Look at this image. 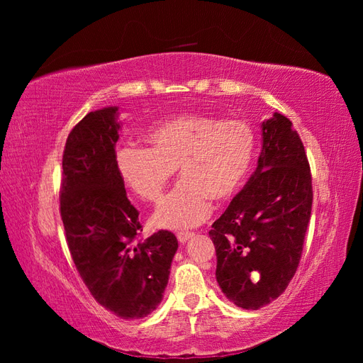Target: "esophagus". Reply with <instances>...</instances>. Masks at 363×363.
<instances>
[{
	"label": "esophagus",
	"instance_id": "34e87169",
	"mask_svg": "<svg viewBox=\"0 0 363 363\" xmlns=\"http://www.w3.org/2000/svg\"><path fill=\"white\" fill-rule=\"evenodd\" d=\"M192 238H194V233H191V232H179V233H177V239L180 240L182 244L188 242V240L192 239Z\"/></svg>",
	"mask_w": 363,
	"mask_h": 363
}]
</instances>
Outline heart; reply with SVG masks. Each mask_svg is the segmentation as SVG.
Instances as JSON below:
<instances>
[{
	"label": "heart",
	"mask_w": 363,
	"mask_h": 363,
	"mask_svg": "<svg viewBox=\"0 0 363 363\" xmlns=\"http://www.w3.org/2000/svg\"><path fill=\"white\" fill-rule=\"evenodd\" d=\"M147 140L150 148H121L118 169L142 200L157 203L179 168L182 182L152 216L156 227L167 230L200 225L212 213V200L232 199L256 151L255 130L247 121L201 113L163 121L148 131Z\"/></svg>",
	"instance_id": "obj_1"
}]
</instances>
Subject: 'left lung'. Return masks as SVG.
<instances>
[{
	"label": "left lung",
	"mask_w": 363,
	"mask_h": 363,
	"mask_svg": "<svg viewBox=\"0 0 363 363\" xmlns=\"http://www.w3.org/2000/svg\"><path fill=\"white\" fill-rule=\"evenodd\" d=\"M312 175L298 133L281 113L262 123L257 168L208 236L227 298L257 311L295 276L312 212Z\"/></svg>",
	"instance_id": "obj_1"
}]
</instances>
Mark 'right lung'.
Segmentation results:
<instances>
[{"label": "right lung", "mask_w": 363, "mask_h": 363, "mask_svg": "<svg viewBox=\"0 0 363 363\" xmlns=\"http://www.w3.org/2000/svg\"><path fill=\"white\" fill-rule=\"evenodd\" d=\"M118 107L87 113L67 139L60 216L75 268L94 298L124 320L157 309L177 238L168 230L139 240V212L130 203L115 147Z\"/></svg>", "instance_id": "obj_1"}]
</instances>
